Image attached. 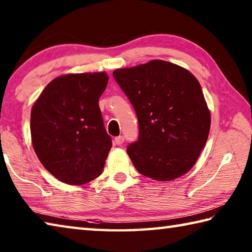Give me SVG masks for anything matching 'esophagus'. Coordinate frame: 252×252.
I'll return each mask as SVG.
<instances>
[{"mask_svg":"<svg viewBox=\"0 0 252 252\" xmlns=\"http://www.w3.org/2000/svg\"><path fill=\"white\" fill-rule=\"evenodd\" d=\"M114 142H116L117 146H121V144L125 142V138H123V135H119L116 139H114Z\"/></svg>","mask_w":252,"mask_h":252,"instance_id":"1","label":"esophagus"}]
</instances>
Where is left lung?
Segmentation results:
<instances>
[{
	"mask_svg": "<svg viewBox=\"0 0 252 252\" xmlns=\"http://www.w3.org/2000/svg\"><path fill=\"white\" fill-rule=\"evenodd\" d=\"M139 121V139L126 148L143 176L171 181L193 167L206 146L211 118L199 81L162 60L113 71Z\"/></svg>",
	"mask_w": 252,
	"mask_h": 252,
	"instance_id": "left-lung-1",
	"label": "left lung"
}]
</instances>
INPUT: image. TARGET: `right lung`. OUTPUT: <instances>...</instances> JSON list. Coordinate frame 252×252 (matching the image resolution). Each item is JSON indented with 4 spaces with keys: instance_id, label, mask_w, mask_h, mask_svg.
I'll use <instances>...</instances> for the list:
<instances>
[{
    "instance_id": "add662e5",
    "label": "right lung",
    "mask_w": 252,
    "mask_h": 252,
    "mask_svg": "<svg viewBox=\"0 0 252 252\" xmlns=\"http://www.w3.org/2000/svg\"><path fill=\"white\" fill-rule=\"evenodd\" d=\"M108 80L105 72L58 76L32 106L34 151L43 167L67 185H85L103 170L112 141L99 99Z\"/></svg>"
}]
</instances>
